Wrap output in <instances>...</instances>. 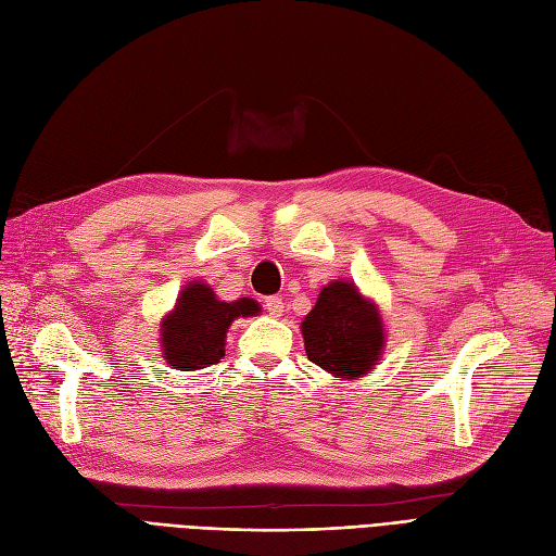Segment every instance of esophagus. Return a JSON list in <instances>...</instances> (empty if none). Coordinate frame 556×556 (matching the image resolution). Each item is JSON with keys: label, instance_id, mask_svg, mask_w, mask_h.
<instances>
[{"label": "esophagus", "instance_id": "obj_1", "mask_svg": "<svg viewBox=\"0 0 556 556\" xmlns=\"http://www.w3.org/2000/svg\"><path fill=\"white\" fill-rule=\"evenodd\" d=\"M264 311L269 313L271 317H280L285 313V303L280 296H266L264 299Z\"/></svg>", "mask_w": 556, "mask_h": 556}]
</instances>
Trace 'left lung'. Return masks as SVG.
<instances>
[{"instance_id": "8db88e82", "label": "left lung", "mask_w": 556, "mask_h": 556, "mask_svg": "<svg viewBox=\"0 0 556 556\" xmlns=\"http://www.w3.org/2000/svg\"><path fill=\"white\" fill-rule=\"evenodd\" d=\"M305 354L327 372L354 379L372 370L384 348V329L370 301L352 282H331L303 319Z\"/></svg>"}]
</instances>
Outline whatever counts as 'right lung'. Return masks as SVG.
<instances>
[{
    "mask_svg": "<svg viewBox=\"0 0 556 556\" xmlns=\"http://www.w3.org/2000/svg\"><path fill=\"white\" fill-rule=\"evenodd\" d=\"M260 305L253 299L232 303L218 301L212 287L190 282L177 299V308L163 321V350L169 366L200 370L214 366L225 356V333L235 317L255 315Z\"/></svg>",
    "mask_w": 556,
    "mask_h": 556,
    "instance_id": "add662e5",
    "label": "right lung"
}]
</instances>
